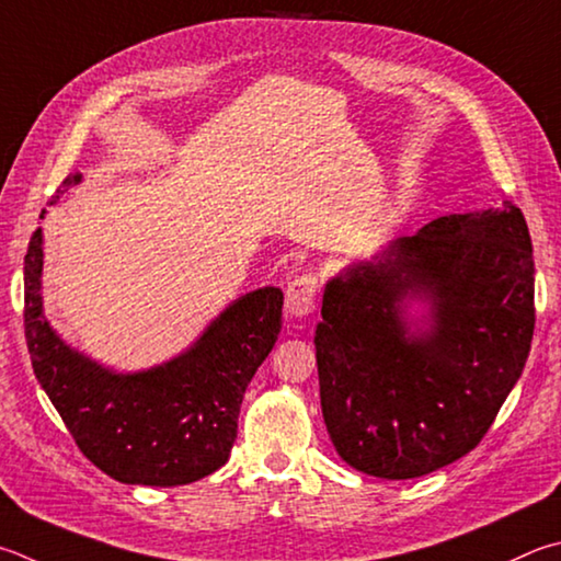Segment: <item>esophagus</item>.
I'll return each mask as SVG.
<instances>
[{
  "label": "esophagus",
  "instance_id": "obj_1",
  "mask_svg": "<svg viewBox=\"0 0 561 561\" xmlns=\"http://www.w3.org/2000/svg\"><path fill=\"white\" fill-rule=\"evenodd\" d=\"M316 294H319V277L313 272L294 277L284 294L287 313L291 316H309L316 309Z\"/></svg>",
  "mask_w": 561,
  "mask_h": 561
}]
</instances>
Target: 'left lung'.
<instances>
[{"instance_id": "left-lung-1", "label": "left lung", "mask_w": 561, "mask_h": 561, "mask_svg": "<svg viewBox=\"0 0 561 561\" xmlns=\"http://www.w3.org/2000/svg\"><path fill=\"white\" fill-rule=\"evenodd\" d=\"M407 298L431 307L422 327L405 319ZM533 331V240L511 201L442 216L348 264L325 284L313 335L335 451L387 481L454 463L520 380Z\"/></svg>"}]
</instances>
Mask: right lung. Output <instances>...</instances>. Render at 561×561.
Instances as JSON below:
<instances>
[{"label": "right lung", "mask_w": 561, "mask_h": 561, "mask_svg": "<svg viewBox=\"0 0 561 561\" xmlns=\"http://www.w3.org/2000/svg\"><path fill=\"white\" fill-rule=\"evenodd\" d=\"M80 179L70 174L60 183L50 206ZM41 272L44 236L36 228L24 257L26 345L36 380L78 449L100 471L129 485H186L218 471L236 444L248 385L277 343L282 289L264 287L236 299L169 363L115 373L50 329Z\"/></svg>", "instance_id": "1"}]
</instances>
